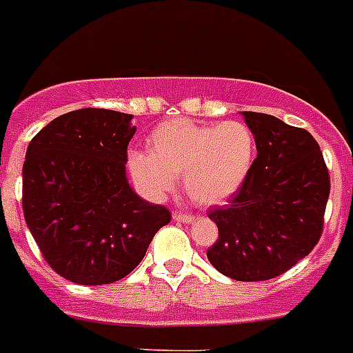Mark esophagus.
<instances>
[{"mask_svg":"<svg viewBox=\"0 0 353 353\" xmlns=\"http://www.w3.org/2000/svg\"><path fill=\"white\" fill-rule=\"evenodd\" d=\"M174 220L179 221V223H188V221L194 220L192 214H183V212H174Z\"/></svg>","mask_w":353,"mask_h":353,"instance_id":"34e87169","label":"esophagus"}]
</instances>
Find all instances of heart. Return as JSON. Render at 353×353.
Here are the masks:
<instances>
[{
    "label": "heart",
    "mask_w": 353,
    "mask_h": 353,
    "mask_svg": "<svg viewBox=\"0 0 353 353\" xmlns=\"http://www.w3.org/2000/svg\"><path fill=\"white\" fill-rule=\"evenodd\" d=\"M252 161L254 135L243 122L170 119L150 133L148 154L132 152L128 166L148 196L159 198L172 190L183 174V187L194 201L218 205L243 185Z\"/></svg>",
    "instance_id": "heart-1"
}]
</instances>
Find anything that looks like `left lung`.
<instances>
[{
    "label": "left lung",
    "instance_id": "8db88e82",
    "mask_svg": "<svg viewBox=\"0 0 353 353\" xmlns=\"http://www.w3.org/2000/svg\"><path fill=\"white\" fill-rule=\"evenodd\" d=\"M241 115L258 155L225 207L209 210L218 240L207 258L225 276L262 282L290 271L321 240L330 174L307 130L265 113Z\"/></svg>",
    "mask_w": 353,
    "mask_h": 353
}]
</instances>
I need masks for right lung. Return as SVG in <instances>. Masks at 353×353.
I'll use <instances>...</instances> for the list:
<instances>
[{"label":"right lung","instance_id":"1","mask_svg":"<svg viewBox=\"0 0 353 353\" xmlns=\"http://www.w3.org/2000/svg\"><path fill=\"white\" fill-rule=\"evenodd\" d=\"M132 115L84 108L36 133L23 163V216L41 256L82 285L112 284L137 268L170 210L126 179Z\"/></svg>","mask_w":353,"mask_h":353}]
</instances>
